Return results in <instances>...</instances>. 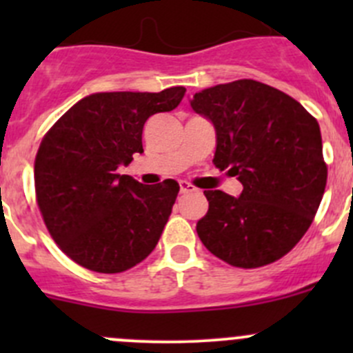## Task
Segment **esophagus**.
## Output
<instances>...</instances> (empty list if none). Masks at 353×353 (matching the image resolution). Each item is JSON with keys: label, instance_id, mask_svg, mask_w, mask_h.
I'll return each instance as SVG.
<instances>
[{"label": "esophagus", "instance_id": "obj_1", "mask_svg": "<svg viewBox=\"0 0 353 353\" xmlns=\"http://www.w3.org/2000/svg\"><path fill=\"white\" fill-rule=\"evenodd\" d=\"M179 186H181V193H183V194H188V193H194V191H196V188H194L193 184H190V183H188V181H181V183H179Z\"/></svg>", "mask_w": 353, "mask_h": 353}]
</instances>
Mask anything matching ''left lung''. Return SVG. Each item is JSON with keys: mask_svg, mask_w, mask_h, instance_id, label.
I'll return each instance as SVG.
<instances>
[{"mask_svg": "<svg viewBox=\"0 0 353 353\" xmlns=\"http://www.w3.org/2000/svg\"><path fill=\"white\" fill-rule=\"evenodd\" d=\"M190 104L215 128V167L229 169L244 188L237 198L205 191L199 239L237 268L276 261L307 232L325 194L318 121L290 95L256 80L205 88Z\"/></svg>", "mask_w": 353, "mask_h": 353, "instance_id": "obj_1", "label": "left lung"}]
</instances>
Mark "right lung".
<instances>
[{
    "instance_id": "1",
    "label": "right lung",
    "mask_w": 353,
    "mask_h": 353,
    "mask_svg": "<svg viewBox=\"0 0 353 353\" xmlns=\"http://www.w3.org/2000/svg\"><path fill=\"white\" fill-rule=\"evenodd\" d=\"M184 92L92 94L42 138L34 169L37 205L56 244L83 268L126 272L155 249L179 184L145 186L117 169L143 154L148 117L176 109Z\"/></svg>"
}]
</instances>
